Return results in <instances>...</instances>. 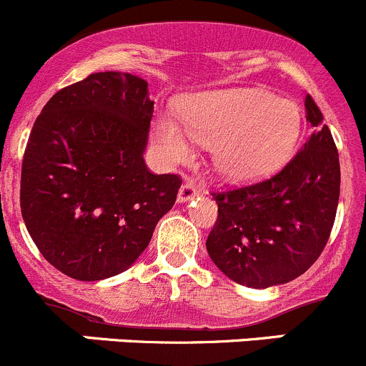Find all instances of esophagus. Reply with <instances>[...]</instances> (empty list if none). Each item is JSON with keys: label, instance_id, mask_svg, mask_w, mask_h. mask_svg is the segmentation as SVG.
<instances>
[{"label": "esophagus", "instance_id": "esophagus-1", "mask_svg": "<svg viewBox=\"0 0 366 366\" xmlns=\"http://www.w3.org/2000/svg\"><path fill=\"white\" fill-rule=\"evenodd\" d=\"M197 194H199V190H197V184H195L194 179H187V182L182 184V188H179L178 201L187 202V201H190L192 197H195Z\"/></svg>", "mask_w": 366, "mask_h": 366}]
</instances>
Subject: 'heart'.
<instances>
[{
  "label": "heart",
  "mask_w": 366,
  "mask_h": 366,
  "mask_svg": "<svg viewBox=\"0 0 366 366\" xmlns=\"http://www.w3.org/2000/svg\"><path fill=\"white\" fill-rule=\"evenodd\" d=\"M299 129L294 103L256 89L199 94L182 115H158L153 126L169 162L190 160L195 142L212 146L213 165L233 182H254L276 171L290 154Z\"/></svg>",
  "instance_id": "obj_1"
}]
</instances>
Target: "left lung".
<instances>
[{
	"label": "left lung",
	"instance_id": "left-lung-1",
	"mask_svg": "<svg viewBox=\"0 0 366 366\" xmlns=\"http://www.w3.org/2000/svg\"><path fill=\"white\" fill-rule=\"evenodd\" d=\"M313 133L272 178L213 192L219 217L206 249L234 283L283 285L305 274L324 251L340 197V160L320 108L306 96Z\"/></svg>",
	"mask_w": 366,
	"mask_h": 366
}]
</instances>
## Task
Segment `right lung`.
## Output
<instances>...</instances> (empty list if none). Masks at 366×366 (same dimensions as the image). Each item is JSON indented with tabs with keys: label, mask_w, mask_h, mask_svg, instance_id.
<instances>
[{
	"label": "right lung",
	"mask_w": 366,
	"mask_h": 366,
	"mask_svg": "<svg viewBox=\"0 0 366 366\" xmlns=\"http://www.w3.org/2000/svg\"><path fill=\"white\" fill-rule=\"evenodd\" d=\"M154 101L128 72H94L59 90L31 128L21 213L41 254L65 276H117L149 245L182 178L144 162Z\"/></svg>",
	"instance_id": "right-lung-1"
}]
</instances>
